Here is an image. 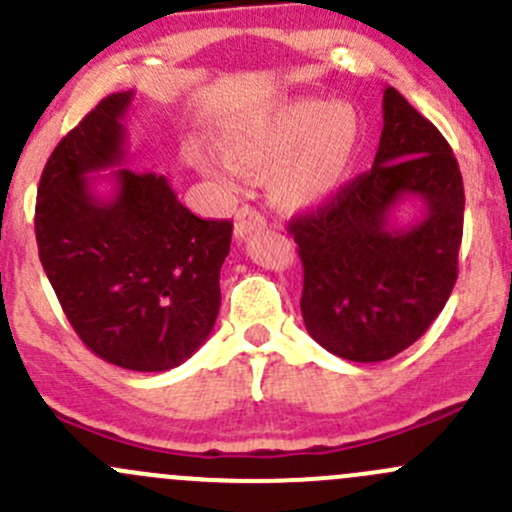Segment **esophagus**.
<instances>
[{
	"mask_svg": "<svg viewBox=\"0 0 512 512\" xmlns=\"http://www.w3.org/2000/svg\"><path fill=\"white\" fill-rule=\"evenodd\" d=\"M267 225L265 215L257 213L255 208H250V205H245V208L237 210V218H235V237L237 240H245L250 232L255 230H262V227Z\"/></svg>",
	"mask_w": 512,
	"mask_h": 512,
	"instance_id": "1",
	"label": "esophagus"
}]
</instances>
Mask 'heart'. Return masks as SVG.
<instances>
[{"instance_id": "1", "label": "heart", "mask_w": 512, "mask_h": 512, "mask_svg": "<svg viewBox=\"0 0 512 512\" xmlns=\"http://www.w3.org/2000/svg\"><path fill=\"white\" fill-rule=\"evenodd\" d=\"M359 141V118L347 103L285 98L227 123L220 133L225 158L193 146L188 160L225 188L237 185V169L247 175L270 169L267 193L272 203L282 210H307L342 190Z\"/></svg>"}]
</instances>
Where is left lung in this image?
<instances>
[{"label":"left lung","mask_w":512,"mask_h":512,"mask_svg":"<svg viewBox=\"0 0 512 512\" xmlns=\"http://www.w3.org/2000/svg\"><path fill=\"white\" fill-rule=\"evenodd\" d=\"M384 128L369 173L344 185L289 232L304 267L309 337L349 361H386L431 327L458 277L463 178L451 146L396 89H384ZM422 203L401 228L399 204Z\"/></svg>","instance_id":"1"}]
</instances>
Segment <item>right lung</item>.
I'll use <instances>...</instances> for the list:
<instances>
[{
	"mask_svg": "<svg viewBox=\"0 0 512 512\" xmlns=\"http://www.w3.org/2000/svg\"><path fill=\"white\" fill-rule=\"evenodd\" d=\"M131 101L133 91L106 96L61 138L41 173L34 230L81 342L121 369L168 371L213 332L232 223L200 220L163 175L123 168ZM101 169L112 173L90 178ZM101 179L108 196L95 190Z\"/></svg>",
	"mask_w": 512,
	"mask_h": 512,
	"instance_id": "add662e5",
	"label": "right lung"
}]
</instances>
